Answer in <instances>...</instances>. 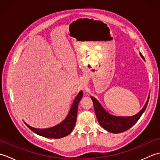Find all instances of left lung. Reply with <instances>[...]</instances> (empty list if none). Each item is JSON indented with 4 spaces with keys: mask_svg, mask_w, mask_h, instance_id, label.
<instances>
[{
    "mask_svg": "<svg viewBox=\"0 0 160 160\" xmlns=\"http://www.w3.org/2000/svg\"><path fill=\"white\" fill-rule=\"evenodd\" d=\"M140 56L144 60L141 53ZM149 96H150V94H149L147 102H146L144 107L142 108V109L136 115L128 117L115 116V115H111L105 111L104 108L96 98L92 96H91V98L93 101L94 110L96 112L98 121L101 127L108 132H113V133H120V132L128 130L138 122L142 116V113L144 112L146 108H147Z\"/></svg>",
    "mask_w": 160,
    "mask_h": 160,
    "instance_id": "obj_1",
    "label": "left lung"
}]
</instances>
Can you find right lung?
I'll list each match as a JSON object with an SVG mask.
<instances>
[{
  "mask_svg": "<svg viewBox=\"0 0 160 160\" xmlns=\"http://www.w3.org/2000/svg\"><path fill=\"white\" fill-rule=\"evenodd\" d=\"M82 96L83 92L81 91H80L79 93L77 95L76 98H75L67 118L64 119V121L60 122L58 124L54 126L53 127L43 129L36 128L30 127L29 125L25 123V124L28 126V127L29 129H31L33 132H34L35 133L40 135V136L53 139H59L65 137L72 131L75 125H76L78 104H79L81 98H82Z\"/></svg>",
  "mask_w": 160,
  "mask_h": 160,
  "instance_id": "obj_1",
  "label": "right lung"
}]
</instances>
